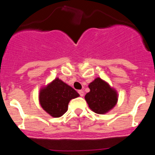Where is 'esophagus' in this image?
<instances>
[{"label": "esophagus", "instance_id": "1", "mask_svg": "<svg viewBox=\"0 0 155 155\" xmlns=\"http://www.w3.org/2000/svg\"><path fill=\"white\" fill-rule=\"evenodd\" d=\"M78 93H79V94H80V95H81V97L84 96V91H82V90H79Z\"/></svg>", "mask_w": 155, "mask_h": 155}]
</instances>
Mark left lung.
<instances>
[{"label":"left lung","mask_w":155,"mask_h":155,"mask_svg":"<svg viewBox=\"0 0 155 155\" xmlns=\"http://www.w3.org/2000/svg\"><path fill=\"white\" fill-rule=\"evenodd\" d=\"M90 91L85 94L86 102L90 109L98 114H104L113 109L117 102V93L108 83L101 78L90 83Z\"/></svg>","instance_id":"1"}]
</instances>
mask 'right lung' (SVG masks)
Listing matches in <instances>:
<instances>
[{"label":"right lung","mask_w":155,"mask_h":155,"mask_svg":"<svg viewBox=\"0 0 155 155\" xmlns=\"http://www.w3.org/2000/svg\"><path fill=\"white\" fill-rule=\"evenodd\" d=\"M79 94L68 84L56 78L39 93V102L42 109L53 117H61L68 111V103Z\"/></svg>","instance_id":"obj_1"}]
</instances>
